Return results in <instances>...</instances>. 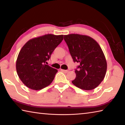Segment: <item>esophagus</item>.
<instances>
[{
  "label": "esophagus",
  "mask_w": 125,
  "mask_h": 125,
  "mask_svg": "<svg viewBox=\"0 0 125 125\" xmlns=\"http://www.w3.org/2000/svg\"><path fill=\"white\" fill-rule=\"evenodd\" d=\"M61 71L63 72L64 73H67L68 72V70H64V69H61Z\"/></svg>",
  "instance_id": "34e87169"
}]
</instances>
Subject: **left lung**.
Instances as JSON below:
<instances>
[{
  "label": "left lung",
  "mask_w": 125,
  "mask_h": 125,
  "mask_svg": "<svg viewBox=\"0 0 125 125\" xmlns=\"http://www.w3.org/2000/svg\"><path fill=\"white\" fill-rule=\"evenodd\" d=\"M64 39L73 61L79 64L72 82L82 89H94L104 79L107 70L106 60L100 46L86 35L72 33L64 35Z\"/></svg>",
  "instance_id": "1"
}]
</instances>
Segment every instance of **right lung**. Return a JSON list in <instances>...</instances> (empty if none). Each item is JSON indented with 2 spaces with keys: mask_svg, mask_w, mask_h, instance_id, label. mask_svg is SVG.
Here are the masks:
<instances>
[{
  "mask_svg": "<svg viewBox=\"0 0 125 125\" xmlns=\"http://www.w3.org/2000/svg\"><path fill=\"white\" fill-rule=\"evenodd\" d=\"M63 40V35L47 34L30 40L22 47L16 68L19 77L27 87L37 90L52 83L58 71L45 63Z\"/></svg>",
  "mask_w": 125,
  "mask_h": 125,
  "instance_id": "1",
  "label": "right lung"
}]
</instances>
